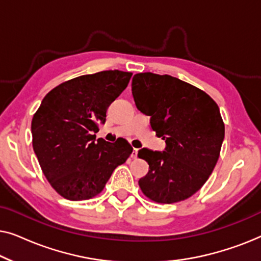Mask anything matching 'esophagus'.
<instances>
[{
	"instance_id": "1",
	"label": "esophagus",
	"mask_w": 261,
	"mask_h": 261,
	"mask_svg": "<svg viewBox=\"0 0 261 261\" xmlns=\"http://www.w3.org/2000/svg\"><path fill=\"white\" fill-rule=\"evenodd\" d=\"M130 156H132V159H137L138 158V149L137 148L133 149V152H132Z\"/></svg>"
}]
</instances>
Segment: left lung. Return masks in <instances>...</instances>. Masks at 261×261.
I'll return each instance as SVG.
<instances>
[{"label":"left lung","instance_id":"8db88e82","mask_svg":"<svg viewBox=\"0 0 261 261\" xmlns=\"http://www.w3.org/2000/svg\"><path fill=\"white\" fill-rule=\"evenodd\" d=\"M132 95L166 142L164 152H138L149 166L139 180L142 194L163 204L191 197L208 180L220 156L224 123L216 102L187 82L152 72L134 74Z\"/></svg>","mask_w":261,"mask_h":261}]
</instances>
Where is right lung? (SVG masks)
<instances>
[{
	"label": "right lung",
	"mask_w": 261,
	"mask_h": 261,
	"mask_svg": "<svg viewBox=\"0 0 261 261\" xmlns=\"http://www.w3.org/2000/svg\"><path fill=\"white\" fill-rule=\"evenodd\" d=\"M132 72L84 74L53 88L32 119V144L51 187L70 201H84L105 189L126 163L132 146L120 139L96 140L110 103L127 88Z\"/></svg>",
	"instance_id": "right-lung-1"
}]
</instances>
